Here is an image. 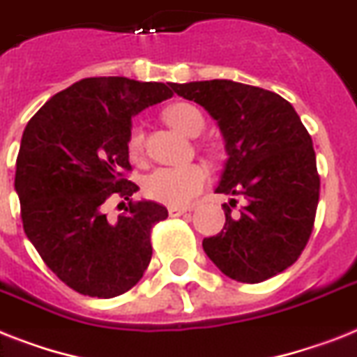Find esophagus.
<instances>
[{"instance_id": "34e87169", "label": "esophagus", "mask_w": 357, "mask_h": 357, "mask_svg": "<svg viewBox=\"0 0 357 357\" xmlns=\"http://www.w3.org/2000/svg\"><path fill=\"white\" fill-rule=\"evenodd\" d=\"M187 211H190V208H187V207H169V214H170V216H174V218H176V216H181V214H185Z\"/></svg>"}]
</instances>
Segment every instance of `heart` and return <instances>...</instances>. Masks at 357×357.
I'll use <instances>...</instances> for the list:
<instances>
[{
	"mask_svg": "<svg viewBox=\"0 0 357 357\" xmlns=\"http://www.w3.org/2000/svg\"><path fill=\"white\" fill-rule=\"evenodd\" d=\"M167 123L188 137H196L204 130V115L192 104L178 102L165 109ZM144 132L141 124H133L130 130L128 150L132 158L143 153ZM208 181V170L204 165H185V167H161L150 172L144 179L146 196L159 204L170 207H185L198 196Z\"/></svg>",
	"mask_w": 357,
	"mask_h": 357,
	"instance_id": "b5f03b06",
	"label": "heart"
}]
</instances>
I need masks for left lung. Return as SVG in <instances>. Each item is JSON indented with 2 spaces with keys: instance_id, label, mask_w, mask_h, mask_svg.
Instances as JSON below:
<instances>
[{
  "instance_id": "left-lung-1",
  "label": "left lung",
  "mask_w": 357,
  "mask_h": 357,
  "mask_svg": "<svg viewBox=\"0 0 357 357\" xmlns=\"http://www.w3.org/2000/svg\"><path fill=\"white\" fill-rule=\"evenodd\" d=\"M174 91L204 106L222 132L227 159L214 190L245 199L236 216L222 205L225 225L204 240V251L238 282L282 273L308 242L319 202L315 152L301 117L280 95L233 80L174 84Z\"/></svg>"
}]
</instances>
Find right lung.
<instances>
[{
  "mask_svg": "<svg viewBox=\"0 0 357 357\" xmlns=\"http://www.w3.org/2000/svg\"><path fill=\"white\" fill-rule=\"evenodd\" d=\"M172 89V82L82 78L49 98L23 130L14 179L23 229L47 268L78 294L112 299L149 268L150 231L169 211L141 199L109 222L102 205L139 190L121 178L130 170L132 117Z\"/></svg>",
  "mask_w": 357,
  "mask_h": 357,
  "instance_id": "1",
  "label": "right lung"
}]
</instances>
